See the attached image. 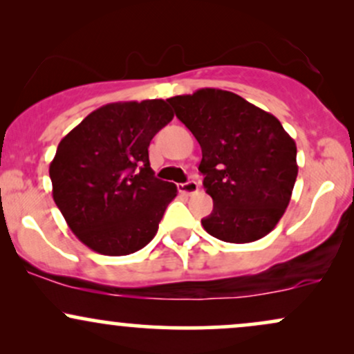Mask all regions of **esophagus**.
Masks as SVG:
<instances>
[{"label":"esophagus","mask_w":354,"mask_h":354,"mask_svg":"<svg viewBox=\"0 0 354 354\" xmlns=\"http://www.w3.org/2000/svg\"><path fill=\"white\" fill-rule=\"evenodd\" d=\"M178 189H180V193L183 194H194L198 193L200 186H198L196 181H188V183H181V185H178Z\"/></svg>","instance_id":"34e87169"}]
</instances>
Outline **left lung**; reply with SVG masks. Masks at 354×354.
I'll list each match as a JSON object with an SVG mask.
<instances>
[{"label": "left lung", "mask_w": 354, "mask_h": 354, "mask_svg": "<svg viewBox=\"0 0 354 354\" xmlns=\"http://www.w3.org/2000/svg\"><path fill=\"white\" fill-rule=\"evenodd\" d=\"M201 146L203 186L213 211L201 225L226 243L274 230L298 176L296 143L278 118L231 91L203 88L168 100Z\"/></svg>", "instance_id": "1"}]
</instances>
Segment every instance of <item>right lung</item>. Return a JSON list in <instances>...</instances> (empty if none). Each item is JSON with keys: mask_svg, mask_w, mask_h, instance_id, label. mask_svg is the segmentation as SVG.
<instances>
[{"mask_svg": "<svg viewBox=\"0 0 354 354\" xmlns=\"http://www.w3.org/2000/svg\"><path fill=\"white\" fill-rule=\"evenodd\" d=\"M173 116L165 100L109 103L59 141L50 165L53 200L89 250L131 254L158 233L178 189L154 176L148 146Z\"/></svg>", "mask_w": 354, "mask_h": 354, "instance_id": "right-lung-1", "label": "right lung"}]
</instances>
